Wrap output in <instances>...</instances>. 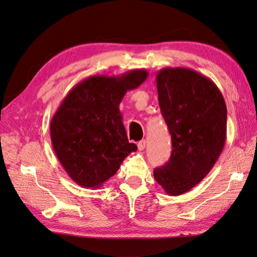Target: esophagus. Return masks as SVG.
<instances>
[{
  "instance_id": "obj_1",
  "label": "esophagus",
  "mask_w": 257,
  "mask_h": 257,
  "mask_svg": "<svg viewBox=\"0 0 257 257\" xmlns=\"http://www.w3.org/2000/svg\"><path fill=\"white\" fill-rule=\"evenodd\" d=\"M145 145H146V141L142 140V141H140V142L138 143V148H139L140 151H143L145 149Z\"/></svg>"
}]
</instances>
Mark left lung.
<instances>
[{"instance_id": "obj_1", "label": "left lung", "mask_w": 257, "mask_h": 257, "mask_svg": "<svg viewBox=\"0 0 257 257\" xmlns=\"http://www.w3.org/2000/svg\"><path fill=\"white\" fill-rule=\"evenodd\" d=\"M156 86L173 149L169 162L154 170V179L167 195L177 196L198 184L221 155L226 104L215 83L186 67L160 70Z\"/></svg>"}]
</instances>
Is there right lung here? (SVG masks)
<instances>
[{"mask_svg": "<svg viewBox=\"0 0 257 257\" xmlns=\"http://www.w3.org/2000/svg\"><path fill=\"white\" fill-rule=\"evenodd\" d=\"M148 76V71L139 69L116 76H90L62 101L51 119V141L63 169L77 185L99 187L138 150L128 142L118 106L126 92Z\"/></svg>", "mask_w": 257, "mask_h": 257, "instance_id": "add662e5", "label": "right lung"}]
</instances>
